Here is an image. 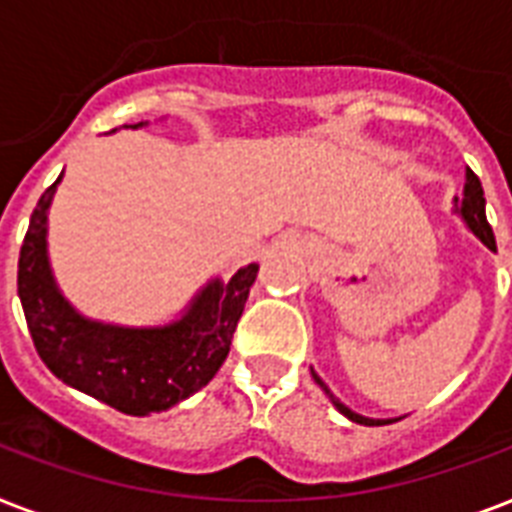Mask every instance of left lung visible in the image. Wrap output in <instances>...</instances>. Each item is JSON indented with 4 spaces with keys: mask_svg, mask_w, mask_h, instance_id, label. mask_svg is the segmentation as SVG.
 Wrapping results in <instances>:
<instances>
[{
    "mask_svg": "<svg viewBox=\"0 0 512 512\" xmlns=\"http://www.w3.org/2000/svg\"><path fill=\"white\" fill-rule=\"evenodd\" d=\"M454 204H457V199H454ZM457 212L462 215V220H465V225H468L470 231L476 233L478 239L484 241L486 247L492 249V252H497V241H494V231L492 225H489V220H486V199H484V188H481V180H478L476 175H473V170H468V175H465V193H462V204H457ZM313 380L319 382V388L324 390L329 396V401L335 404V409L340 414H345L348 420L358 422V425H390V422L396 420H372V417H364V414H356L353 409H348V406L342 404L340 398L332 393V390L324 385V380H321L319 374L313 372Z\"/></svg>",
    "mask_w": 512,
    "mask_h": 512,
    "instance_id": "8db88e82",
    "label": "left lung"
}]
</instances>
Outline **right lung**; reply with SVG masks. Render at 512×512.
Wrapping results in <instances>:
<instances>
[{
  "label": "right lung",
  "mask_w": 512,
  "mask_h": 512,
  "mask_svg": "<svg viewBox=\"0 0 512 512\" xmlns=\"http://www.w3.org/2000/svg\"><path fill=\"white\" fill-rule=\"evenodd\" d=\"M143 124H132V130ZM60 177L36 201L18 260V297L36 353L58 380L119 412H167L223 366L257 265L239 268L228 284L212 279L183 316L164 327L87 319L60 295L47 257V209Z\"/></svg>",
  "instance_id": "obj_1"
}]
</instances>
